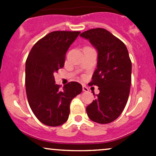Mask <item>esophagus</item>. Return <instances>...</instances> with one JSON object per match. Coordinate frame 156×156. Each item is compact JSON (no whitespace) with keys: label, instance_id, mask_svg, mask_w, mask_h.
I'll return each mask as SVG.
<instances>
[{"label":"esophagus","instance_id":"obj_1","mask_svg":"<svg viewBox=\"0 0 156 156\" xmlns=\"http://www.w3.org/2000/svg\"><path fill=\"white\" fill-rule=\"evenodd\" d=\"M82 90H83V91H84V92H88V91H89V90H88V88H87V87H86L85 85H83Z\"/></svg>","mask_w":156,"mask_h":156}]
</instances>
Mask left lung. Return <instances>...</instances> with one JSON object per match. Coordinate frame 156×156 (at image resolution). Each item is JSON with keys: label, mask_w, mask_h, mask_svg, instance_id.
<instances>
[{"label": "left lung", "mask_w": 156, "mask_h": 156, "mask_svg": "<svg viewBox=\"0 0 156 156\" xmlns=\"http://www.w3.org/2000/svg\"><path fill=\"white\" fill-rule=\"evenodd\" d=\"M97 50V69L90 85L98 86L100 94L87 106L89 119L99 124L115 120L127 104L131 83V61L125 44L104 29L82 32Z\"/></svg>", "instance_id": "obj_1"}]
</instances>
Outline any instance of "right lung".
Wrapping results in <instances>:
<instances>
[{
	"instance_id": "obj_1",
	"label": "right lung",
	"mask_w": 156,
	"mask_h": 156,
	"mask_svg": "<svg viewBox=\"0 0 156 156\" xmlns=\"http://www.w3.org/2000/svg\"><path fill=\"white\" fill-rule=\"evenodd\" d=\"M80 31L49 33L33 46L26 62V90L30 108L44 125L56 127L67 120L70 103L82 91V86L71 81L62 89L55 84L53 74L62 68L66 53Z\"/></svg>"
}]
</instances>
